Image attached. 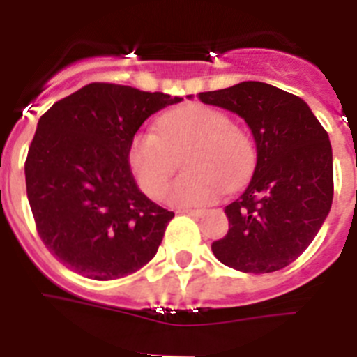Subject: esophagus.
<instances>
[{
    "mask_svg": "<svg viewBox=\"0 0 357 357\" xmlns=\"http://www.w3.org/2000/svg\"><path fill=\"white\" fill-rule=\"evenodd\" d=\"M178 213L191 214V216H200V214L204 213V209H178Z\"/></svg>",
    "mask_w": 357,
    "mask_h": 357,
    "instance_id": "1",
    "label": "esophagus"
}]
</instances>
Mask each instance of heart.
<instances>
[{
    "mask_svg": "<svg viewBox=\"0 0 357 357\" xmlns=\"http://www.w3.org/2000/svg\"><path fill=\"white\" fill-rule=\"evenodd\" d=\"M157 132H137L128 144V164L143 193L162 197L176 168L175 153L189 146L184 168L168 189L173 206L189 207L216 200L225 188L236 189L250 176L255 151L250 137L223 110L184 103L166 110Z\"/></svg>",
    "mask_w": 357,
    "mask_h": 357,
    "instance_id": "1",
    "label": "heart"
}]
</instances>
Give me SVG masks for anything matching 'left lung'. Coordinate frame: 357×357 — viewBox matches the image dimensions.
Wrapping results in <instances>:
<instances>
[{"label": "left lung", "instance_id": "8db88e82", "mask_svg": "<svg viewBox=\"0 0 357 357\" xmlns=\"http://www.w3.org/2000/svg\"><path fill=\"white\" fill-rule=\"evenodd\" d=\"M198 98L241 116L257 148L254 176L225 207L229 232L211 245L213 254L239 272H277L309 247L331 211L329 135L302 98L263 82H241Z\"/></svg>", "mask_w": 357, "mask_h": 357}]
</instances>
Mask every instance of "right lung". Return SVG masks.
I'll use <instances>...</instances> for the list:
<instances>
[{
	"label": "right lung",
	"mask_w": 357,
	"mask_h": 357,
	"mask_svg": "<svg viewBox=\"0 0 357 357\" xmlns=\"http://www.w3.org/2000/svg\"><path fill=\"white\" fill-rule=\"evenodd\" d=\"M178 102L94 82L40 116L24 162L26 195L40 239L69 270L114 280L157 254L175 214L141 193L127 151L144 119Z\"/></svg>",
	"instance_id": "obj_1"
}]
</instances>
